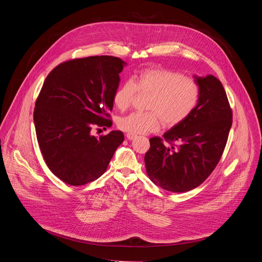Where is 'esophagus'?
<instances>
[{
    "label": "esophagus",
    "instance_id": "esophagus-1",
    "mask_svg": "<svg viewBox=\"0 0 262 262\" xmlns=\"http://www.w3.org/2000/svg\"><path fill=\"white\" fill-rule=\"evenodd\" d=\"M126 138H127L128 140H134L135 138H137V135H135V134H130V133H127V134H126Z\"/></svg>",
    "mask_w": 262,
    "mask_h": 262
}]
</instances>
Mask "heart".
<instances>
[{
  "label": "heart",
  "mask_w": 262,
  "mask_h": 262,
  "mask_svg": "<svg viewBox=\"0 0 262 262\" xmlns=\"http://www.w3.org/2000/svg\"><path fill=\"white\" fill-rule=\"evenodd\" d=\"M137 91L150 95L146 113H132L121 117L117 125L135 135L156 132L161 123L174 127L188 119L200 99V86L196 80L165 68H146L132 81H125L114 92L113 101L120 111L127 110Z\"/></svg>",
  "instance_id": "b5f03b06"
}]
</instances>
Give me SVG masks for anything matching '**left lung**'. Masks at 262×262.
I'll return each instance as SVG.
<instances>
[{
  "label": "left lung",
  "instance_id": "1",
  "mask_svg": "<svg viewBox=\"0 0 262 262\" xmlns=\"http://www.w3.org/2000/svg\"><path fill=\"white\" fill-rule=\"evenodd\" d=\"M195 79L200 86V99L193 114L165 133L163 139L149 140L150 148L144 158L149 178L173 193L191 191L211 174L232 125V110L222 83L211 74ZM174 141L179 145H174Z\"/></svg>",
  "mask_w": 262,
  "mask_h": 262
}]
</instances>
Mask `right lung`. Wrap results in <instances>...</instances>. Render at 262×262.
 Wrapping results in <instances>:
<instances>
[{"instance_id": "add662e5", "label": "right lung", "mask_w": 262, "mask_h": 262, "mask_svg": "<svg viewBox=\"0 0 262 262\" xmlns=\"http://www.w3.org/2000/svg\"><path fill=\"white\" fill-rule=\"evenodd\" d=\"M125 64L113 56L68 60L49 73L36 99L34 124L43 160L70 185L100 177L124 140L120 130L96 138L91 129L112 126L110 112Z\"/></svg>"}]
</instances>
